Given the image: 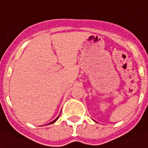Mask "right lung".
<instances>
[{
  "label": "right lung",
  "instance_id": "obj_1",
  "mask_svg": "<svg viewBox=\"0 0 148 148\" xmlns=\"http://www.w3.org/2000/svg\"><path fill=\"white\" fill-rule=\"evenodd\" d=\"M59 117H60V116H58V117H57V119H55V120H54V121H52V122H51V123H50V124H51V123H55V122H56V121L57 119H59Z\"/></svg>",
  "mask_w": 148,
  "mask_h": 148
}]
</instances>
